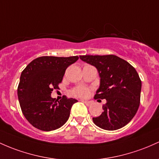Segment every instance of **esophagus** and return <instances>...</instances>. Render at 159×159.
Here are the masks:
<instances>
[{"mask_svg": "<svg viewBox=\"0 0 159 159\" xmlns=\"http://www.w3.org/2000/svg\"><path fill=\"white\" fill-rule=\"evenodd\" d=\"M81 101H82L84 103H85V105L88 106H90L92 104L91 101H87V100H81Z\"/></svg>", "mask_w": 159, "mask_h": 159, "instance_id": "esophagus-1", "label": "esophagus"}]
</instances>
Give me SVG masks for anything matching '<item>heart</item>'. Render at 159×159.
Returning <instances> with one entry per match:
<instances>
[{"label": "heart", "instance_id": "1", "mask_svg": "<svg viewBox=\"0 0 159 159\" xmlns=\"http://www.w3.org/2000/svg\"><path fill=\"white\" fill-rule=\"evenodd\" d=\"M89 90L86 87L79 86L77 87L72 90V94L75 97H85L88 95Z\"/></svg>", "mask_w": 159, "mask_h": 159}]
</instances>
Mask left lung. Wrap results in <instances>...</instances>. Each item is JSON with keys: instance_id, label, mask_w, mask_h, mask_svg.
<instances>
[{"instance_id": "obj_1", "label": "left lung", "mask_w": 159, "mask_h": 159, "mask_svg": "<svg viewBox=\"0 0 159 159\" xmlns=\"http://www.w3.org/2000/svg\"><path fill=\"white\" fill-rule=\"evenodd\" d=\"M80 59L95 66L100 77V86L94 99H106L103 112L93 121L99 128L116 130L131 121L140 102L141 80L129 62L115 55H85Z\"/></svg>"}]
</instances>
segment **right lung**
Returning <instances> with one entry per match:
<instances>
[{
	"label": "right lung",
	"instance_id": "add662e5",
	"mask_svg": "<svg viewBox=\"0 0 159 159\" xmlns=\"http://www.w3.org/2000/svg\"><path fill=\"white\" fill-rule=\"evenodd\" d=\"M78 57H41L22 71L17 89L22 114L34 128L43 131L60 128L69 119L76 99L63 96L58 101L51 97L59 88L65 71Z\"/></svg>",
	"mask_w": 159,
	"mask_h": 159
}]
</instances>
